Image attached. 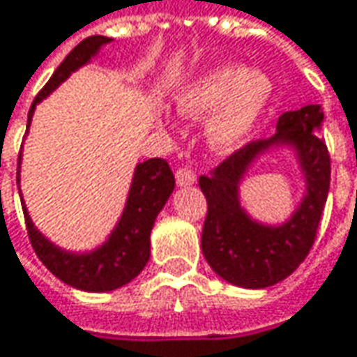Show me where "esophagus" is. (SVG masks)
<instances>
[{
    "label": "esophagus",
    "mask_w": 357,
    "mask_h": 357,
    "mask_svg": "<svg viewBox=\"0 0 357 357\" xmlns=\"http://www.w3.org/2000/svg\"><path fill=\"white\" fill-rule=\"evenodd\" d=\"M174 176H176V185L178 187H189V185H195V181H197L195 172L189 170V168H178Z\"/></svg>",
    "instance_id": "obj_1"
}]
</instances>
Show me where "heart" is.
Masks as SVG:
<instances>
[{"label": "heart", "instance_id": "obj_1", "mask_svg": "<svg viewBox=\"0 0 357 357\" xmlns=\"http://www.w3.org/2000/svg\"><path fill=\"white\" fill-rule=\"evenodd\" d=\"M272 81L264 70L238 63L205 68L178 91L176 114L185 119L207 117V144L229 154L250 138L272 99Z\"/></svg>", "mask_w": 357, "mask_h": 357}]
</instances>
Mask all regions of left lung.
<instances>
[{
	"instance_id": "left-lung-1",
	"label": "left lung",
	"mask_w": 357,
	"mask_h": 357,
	"mask_svg": "<svg viewBox=\"0 0 357 357\" xmlns=\"http://www.w3.org/2000/svg\"><path fill=\"white\" fill-rule=\"evenodd\" d=\"M323 112L305 105L278 117L276 134L268 140L250 142L211 172L201 176L199 187L207 199L201 248L217 276L242 289H266L307 258L317 236L331 165L325 142L319 138ZM276 147L294 150L305 192L287 222L264 224L247 213L239 187L245 174L262 155Z\"/></svg>"
}]
</instances>
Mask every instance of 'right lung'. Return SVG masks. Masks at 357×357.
Returning a JSON list of instances; mask_svg holds the SVG:
<instances>
[{
	"instance_id": "right-lung-1",
	"label": "right lung",
	"mask_w": 357,
	"mask_h": 357,
	"mask_svg": "<svg viewBox=\"0 0 357 357\" xmlns=\"http://www.w3.org/2000/svg\"><path fill=\"white\" fill-rule=\"evenodd\" d=\"M109 42L112 38L105 36H89L68 52V56L54 70L50 81L34 99L28 114V128L32 123V115L40 101L46 99L52 91L59 89L75 70L89 64L99 54V50ZM20 166H22V154L17 160V183H20ZM172 191H174V174L166 160L150 158L136 165L126 207L112 234L101 245L87 252H70L50 242L34 225L32 217L28 215L26 203H22V207H24L30 242L42 264L73 289L87 291V293H107L132 282L148 264L150 231ZM20 199L24 197L20 195Z\"/></svg>"
}]
</instances>
